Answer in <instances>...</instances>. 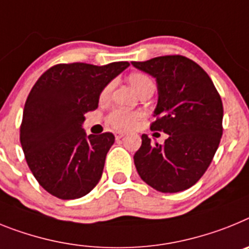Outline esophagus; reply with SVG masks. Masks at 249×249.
Returning a JSON list of instances; mask_svg holds the SVG:
<instances>
[{"instance_id": "esophagus-1", "label": "esophagus", "mask_w": 249, "mask_h": 249, "mask_svg": "<svg viewBox=\"0 0 249 249\" xmlns=\"http://www.w3.org/2000/svg\"><path fill=\"white\" fill-rule=\"evenodd\" d=\"M124 137H125V134L122 133V131H116V133H115L116 139H123Z\"/></svg>"}]
</instances>
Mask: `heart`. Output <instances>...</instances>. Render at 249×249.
<instances>
[{
  "instance_id": "1",
  "label": "heart",
  "mask_w": 249,
  "mask_h": 249,
  "mask_svg": "<svg viewBox=\"0 0 249 249\" xmlns=\"http://www.w3.org/2000/svg\"><path fill=\"white\" fill-rule=\"evenodd\" d=\"M127 81L130 83L134 90L142 96L146 94H153L155 90V83L154 80L151 79L150 75L142 71H133L127 75ZM112 89H114V83L110 81L107 85L101 89L100 94H99V100L100 103H107L111 96ZM142 118V114L138 111H129V110L124 109H115L112 110L107 115V123L111 125L112 127L119 129V130H130L133 129L137 123L139 122V119Z\"/></svg>"
}]
</instances>
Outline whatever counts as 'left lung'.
Listing matches in <instances>:
<instances>
[{"instance_id":"8db88e82","label":"left lung","mask_w":249,"mask_h":249,"mask_svg":"<svg viewBox=\"0 0 249 249\" xmlns=\"http://www.w3.org/2000/svg\"><path fill=\"white\" fill-rule=\"evenodd\" d=\"M157 79L158 105L151 130L169 137L164 144L142 135L134 155L140 178L161 193L181 192L199 180L211 165L223 133V104L199 65L181 55L131 61Z\"/></svg>"}]
</instances>
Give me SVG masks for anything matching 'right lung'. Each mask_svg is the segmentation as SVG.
Segmentation results:
<instances>
[{"mask_svg":"<svg viewBox=\"0 0 249 249\" xmlns=\"http://www.w3.org/2000/svg\"><path fill=\"white\" fill-rule=\"evenodd\" d=\"M127 66V61L57 64L31 89L20 126L21 145L30 170L51 196L81 198L100 180L115 137H86L81 125L86 112L98 107L101 89Z\"/></svg>","mask_w":249,"mask_h":249,"instance_id":"add662e5","label":"right lung"}]
</instances>
